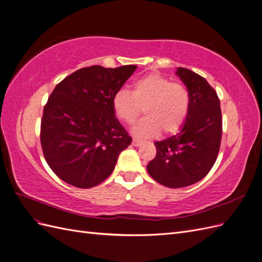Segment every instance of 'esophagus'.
Here are the masks:
<instances>
[{
  "label": "esophagus",
  "instance_id": "esophagus-1",
  "mask_svg": "<svg viewBox=\"0 0 262 262\" xmlns=\"http://www.w3.org/2000/svg\"><path fill=\"white\" fill-rule=\"evenodd\" d=\"M141 143H142V140H140V139H136V138H134L133 141H132V144H133L134 146H139V145H141Z\"/></svg>",
  "mask_w": 262,
  "mask_h": 262
}]
</instances>
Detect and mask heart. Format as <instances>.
<instances>
[{
	"instance_id": "b5f03b06",
	"label": "heart",
	"mask_w": 262,
	"mask_h": 262,
	"mask_svg": "<svg viewBox=\"0 0 262 262\" xmlns=\"http://www.w3.org/2000/svg\"><path fill=\"white\" fill-rule=\"evenodd\" d=\"M116 116L131 124L143 113L145 117L133 126L138 137H154L177 132L189 114L190 95L186 87L171 82L158 73H148L137 78L131 90L121 89L113 97Z\"/></svg>"
}]
</instances>
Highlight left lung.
Instances as JSON below:
<instances>
[{"label":"left lung","mask_w":262,"mask_h":262,"mask_svg":"<svg viewBox=\"0 0 262 262\" xmlns=\"http://www.w3.org/2000/svg\"><path fill=\"white\" fill-rule=\"evenodd\" d=\"M176 74L187 86L190 108L176 136L155 142L156 155L147 165L154 180L169 188L200 181L215 163L222 139V113L216 92L204 77L185 68Z\"/></svg>","instance_id":"left-lung-1"}]
</instances>
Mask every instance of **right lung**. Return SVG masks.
<instances>
[{"mask_svg": "<svg viewBox=\"0 0 262 262\" xmlns=\"http://www.w3.org/2000/svg\"><path fill=\"white\" fill-rule=\"evenodd\" d=\"M137 66H93L67 76L43 108L40 142L49 167L77 188L101 184L132 138L115 116L113 97Z\"/></svg>", "mask_w": 262, "mask_h": 262, "instance_id": "1", "label": "right lung"}]
</instances>
